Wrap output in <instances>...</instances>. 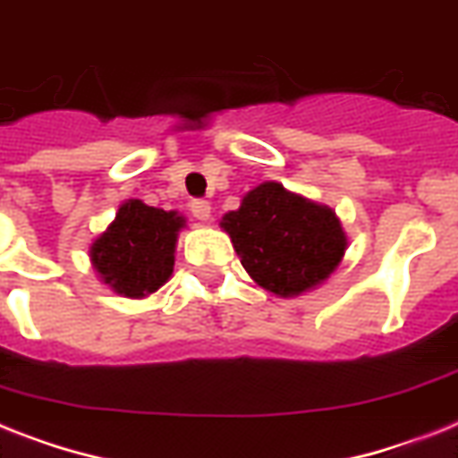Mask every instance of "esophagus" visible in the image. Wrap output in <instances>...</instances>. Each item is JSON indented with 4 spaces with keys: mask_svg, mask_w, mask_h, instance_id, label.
Wrapping results in <instances>:
<instances>
[{
    "mask_svg": "<svg viewBox=\"0 0 458 458\" xmlns=\"http://www.w3.org/2000/svg\"><path fill=\"white\" fill-rule=\"evenodd\" d=\"M191 211L192 216L199 218V221H209L211 218V204L207 202V199H195V202L191 204Z\"/></svg>",
    "mask_w": 458,
    "mask_h": 458,
    "instance_id": "esophagus-1",
    "label": "esophagus"
}]
</instances>
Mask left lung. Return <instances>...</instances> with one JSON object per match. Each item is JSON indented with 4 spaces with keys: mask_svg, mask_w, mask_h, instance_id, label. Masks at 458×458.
Wrapping results in <instances>:
<instances>
[{
    "mask_svg": "<svg viewBox=\"0 0 458 458\" xmlns=\"http://www.w3.org/2000/svg\"><path fill=\"white\" fill-rule=\"evenodd\" d=\"M221 228L249 277L266 292L293 299L325 284L341 266L348 235L336 211L263 181L223 214Z\"/></svg>",
    "mask_w": 458,
    "mask_h": 458,
    "instance_id": "left-lung-1",
    "label": "left lung"
}]
</instances>
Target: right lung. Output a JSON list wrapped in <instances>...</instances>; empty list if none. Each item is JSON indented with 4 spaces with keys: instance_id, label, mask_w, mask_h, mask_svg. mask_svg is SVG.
<instances>
[{
    "instance_id": "add662e5",
    "label": "right lung",
    "mask_w": 458,
    "mask_h": 458,
    "mask_svg": "<svg viewBox=\"0 0 458 458\" xmlns=\"http://www.w3.org/2000/svg\"><path fill=\"white\" fill-rule=\"evenodd\" d=\"M188 228L183 214L124 199L107 228L89 244V259L103 284L124 299H145L174 275L176 244Z\"/></svg>"
}]
</instances>
